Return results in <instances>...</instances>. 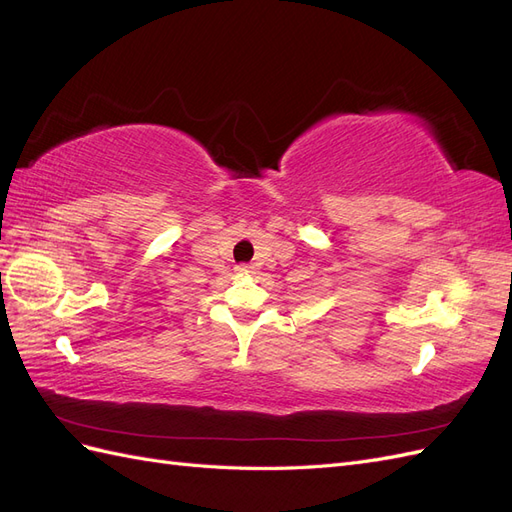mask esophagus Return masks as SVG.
<instances>
[{
    "label": "esophagus",
    "mask_w": 512,
    "mask_h": 512,
    "mask_svg": "<svg viewBox=\"0 0 512 512\" xmlns=\"http://www.w3.org/2000/svg\"><path fill=\"white\" fill-rule=\"evenodd\" d=\"M235 269H237V273L247 275V273H252V269H254V267H252V265H237Z\"/></svg>",
    "instance_id": "obj_1"
}]
</instances>
